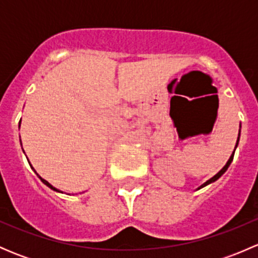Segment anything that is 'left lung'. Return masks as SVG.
<instances>
[{
    "label": "left lung",
    "mask_w": 258,
    "mask_h": 258,
    "mask_svg": "<svg viewBox=\"0 0 258 258\" xmlns=\"http://www.w3.org/2000/svg\"><path fill=\"white\" fill-rule=\"evenodd\" d=\"M238 140H240V134H238L237 144H238ZM237 144H236V147H237ZM233 155H235V151H233V153H232V155H231L230 160H228V161H227V163H226V165H225V166H223V168H222V170H221V171H220V172H218V173H216V175H215V176H213V177H212V178H210V179H209V181H206V182H205V183H204V184H202V186H201V187H200V188H202V187L207 186V184L212 183V182H215V181H216V179H218V178H220V177H221V176H222V175H223V173H225V172H226V171H227L228 166H230V165H231V162H232V160H233Z\"/></svg>",
    "instance_id": "8db88e82"
}]
</instances>
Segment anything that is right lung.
Instances as JSON below:
<instances>
[{"label":"right lung","mask_w":258,"mask_h":258,"mask_svg":"<svg viewBox=\"0 0 258 258\" xmlns=\"http://www.w3.org/2000/svg\"><path fill=\"white\" fill-rule=\"evenodd\" d=\"M32 170L33 171H35V168H33L32 167ZM35 172H36V171H35ZM36 175H37V172H36ZM38 176V175H37ZM38 177H40V179H41V181H42L43 182V183H45L46 184V186H47V187H49V188H51V189H53V191H57V192H61V191H58V189H57L56 188V187H53V186H52V184L51 183H49V182H47V181H46V179H43L42 177H41V176H38Z\"/></svg>","instance_id":"right-lung-1"}]
</instances>
